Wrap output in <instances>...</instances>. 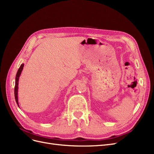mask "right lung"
Here are the masks:
<instances>
[{
  "label": "right lung",
  "mask_w": 154,
  "mask_h": 154,
  "mask_svg": "<svg viewBox=\"0 0 154 154\" xmlns=\"http://www.w3.org/2000/svg\"><path fill=\"white\" fill-rule=\"evenodd\" d=\"M24 64L22 63L21 64V66H20L19 69H18V71L16 74V77H15V101L17 102V104L18 106H19V104H18V80H19V77L21 74V72L23 70V68H24Z\"/></svg>",
  "instance_id": "1"
}]
</instances>
